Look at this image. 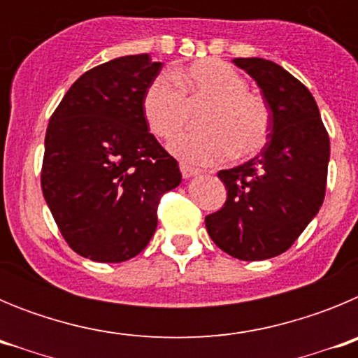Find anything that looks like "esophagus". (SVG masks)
I'll use <instances>...</instances> for the list:
<instances>
[{
	"instance_id": "1",
	"label": "esophagus",
	"mask_w": 358,
	"mask_h": 358,
	"mask_svg": "<svg viewBox=\"0 0 358 358\" xmlns=\"http://www.w3.org/2000/svg\"><path fill=\"white\" fill-rule=\"evenodd\" d=\"M181 173L185 179H192V177H197L201 173V170L194 169V166H189V164L181 163Z\"/></svg>"
}]
</instances>
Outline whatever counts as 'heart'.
Returning <instances> with one entry per match:
<instances>
[{
    "label": "heart",
    "mask_w": 358,
    "mask_h": 358,
    "mask_svg": "<svg viewBox=\"0 0 358 358\" xmlns=\"http://www.w3.org/2000/svg\"><path fill=\"white\" fill-rule=\"evenodd\" d=\"M172 78L150 82L141 100L147 129L159 140H172L185 127L188 107L206 103L199 125L206 131L188 132L170 143V152L185 163L211 164L249 157L260 150L268 136V110L260 96L249 93L248 80L222 61H199L172 71Z\"/></svg>",
    "instance_id": "heart-1"
}]
</instances>
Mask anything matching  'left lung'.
<instances>
[{
	"instance_id": "1",
	"label": "left lung",
	"mask_w": 358,
	"mask_h": 358,
	"mask_svg": "<svg viewBox=\"0 0 358 358\" xmlns=\"http://www.w3.org/2000/svg\"><path fill=\"white\" fill-rule=\"evenodd\" d=\"M271 109L268 141L252 159L220 170L224 206L206 217L211 240L243 262L285 252L319 213L327 189L330 138L314 96L280 64L233 59Z\"/></svg>"
}]
</instances>
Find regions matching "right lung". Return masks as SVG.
<instances>
[{"label":"right lung","mask_w":358,"mask_h":358,"mask_svg":"<svg viewBox=\"0 0 358 358\" xmlns=\"http://www.w3.org/2000/svg\"><path fill=\"white\" fill-rule=\"evenodd\" d=\"M163 62L125 55L85 71L50 118L41 172L44 201L69 248L120 264L157 227V204L181 182L177 161L148 132L141 100Z\"/></svg>","instance_id":"right-lung-1"}]
</instances>
